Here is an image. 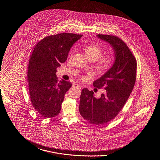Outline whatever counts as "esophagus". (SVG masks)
I'll return each mask as SVG.
<instances>
[{
	"label": "esophagus",
	"instance_id": "1",
	"mask_svg": "<svg viewBox=\"0 0 160 160\" xmlns=\"http://www.w3.org/2000/svg\"><path fill=\"white\" fill-rule=\"evenodd\" d=\"M72 87H73V88H78V89H81V86L79 85L78 84H72Z\"/></svg>",
	"mask_w": 160,
	"mask_h": 160
}]
</instances>
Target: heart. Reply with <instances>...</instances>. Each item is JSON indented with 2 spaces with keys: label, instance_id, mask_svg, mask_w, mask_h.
<instances>
[{
  "label": "heart",
  "instance_id": "obj_1",
  "mask_svg": "<svg viewBox=\"0 0 160 160\" xmlns=\"http://www.w3.org/2000/svg\"><path fill=\"white\" fill-rule=\"evenodd\" d=\"M84 52L87 58L94 59L96 61L99 58L102 54V49L98 45L91 44L86 46L84 48ZM71 57L72 56V53L70 54ZM113 63V58L111 55H107L102 57L98 63L97 68L101 70H106L111 67ZM83 80L85 79L84 77Z\"/></svg>",
  "mask_w": 160,
  "mask_h": 160
}]
</instances>
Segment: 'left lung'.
<instances>
[{"label": "left lung", "instance_id": "8db88e82", "mask_svg": "<svg viewBox=\"0 0 160 160\" xmlns=\"http://www.w3.org/2000/svg\"><path fill=\"white\" fill-rule=\"evenodd\" d=\"M98 38L112 47L114 61L112 67L93 84L106 91L99 98L84 88L80 95L79 112L92 124L103 125L110 121L122 110L134 86L137 62L127 44L113 35L98 34Z\"/></svg>", "mask_w": 160, "mask_h": 160}]
</instances>
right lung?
<instances>
[{"label":"right lung","instance_id":"obj_1","mask_svg":"<svg viewBox=\"0 0 160 160\" xmlns=\"http://www.w3.org/2000/svg\"><path fill=\"white\" fill-rule=\"evenodd\" d=\"M82 37L70 33L48 36L33 49L28 72L29 90L32 106L44 118L60 113L65 94L72 84L58 82L57 68L67 61L71 47Z\"/></svg>","mask_w":160,"mask_h":160}]
</instances>
